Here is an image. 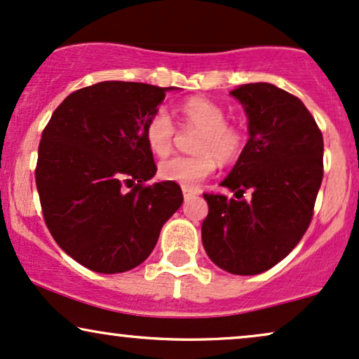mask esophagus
Masks as SVG:
<instances>
[{"label": "esophagus", "instance_id": "esophagus-1", "mask_svg": "<svg viewBox=\"0 0 359 359\" xmlns=\"http://www.w3.org/2000/svg\"><path fill=\"white\" fill-rule=\"evenodd\" d=\"M198 194H200V191H198V189L187 188V187L183 188V196H184V200H191V198L198 196Z\"/></svg>", "mask_w": 359, "mask_h": 359}]
</instances>
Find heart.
Wrapping results in <instances>:
<instances>
[{"label": "heart", "mask_w": 359, "mask_h": 359, "mask_svg": "<svg viewBox=\"0 0 359 359\" xmlns=\"http://www.w3.org/2000/svg\"><path fill=\"white\" fill-rule=\"evenodd\" d=\"M181 128L198 131L193 141V156H172L163 159L158 166V176L163 181L178 183L181 187H196L216 170L219 163H233L241 156L246 144V133L240 125L226 121V113L215 101L189 98L180 104ZM176 126L165 108L154 109L144 123V140L149 149L158 156H165L172 149Z\"/></svg>", "instance_id": "heart-1"}]
</instances>
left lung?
<instances>
[{
  "instance_id": "8db88e82",
  "label": "left lung",
  "mask_w": 359,
  "mask_h": 359,
  "mask_svg": "<svg viewBox=\"0 0 359 359\" xmlns=\"http://www.w3.org/2000/svg\"><path fill=\"white\" fill-rule=\"evenodd\" d=\"M231 95L250 119V140L221 183L238 200L205 193L210 211L201 238L221 269L258 274L286 258L311 223L323 181V135L303 101L281 88L250 83ZM246 191L251 201L242 200Z\"/></svg>"
}]
</instances>
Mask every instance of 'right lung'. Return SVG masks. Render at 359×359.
Wrapping results in <instances>:
<instances>
[{
    "mask_svg": "<svg viewBox=\"0 0 359 359\" xmlns=\"http://www.w3.org/2000/svg\"><path fill=\"white\" fill-rule=\"evenodd\" d=\"M168 88L101 81L66 96L44 126L34 170L44 223L66 255L96 273H123L151 255L183 203L156 172L144 123Z\"/></svg>",
    "mask_w": 359,
    "mask_h": 359,
    "instance_id": "obj_1",
    "label": "right lung"
}]
</instances>
